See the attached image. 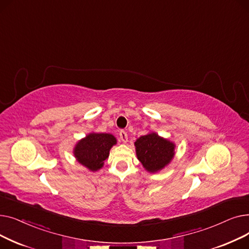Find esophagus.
Here are the masks:
<instances>
[{
    "label": "esophagus",
    "instance_id": "1",
    "mask_svg": "<svg viewBox=\"0 0 249 249\" xmlns=\"http://www.w3.org/2000/svg\"><path fill=\"white\" fill-rule=\"evenodd\" d=\"M119 135H120V139L122 140V142L126 143L128 141V136H127V133L124 131V130H120L119 131Z\"/></svg>",
    "mask_w": 249,
    "mask_h": 249
}]
</instances>
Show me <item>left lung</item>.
<instances>
[{
	"label": "left lung",
	"instance_id": "8db88e82",
	"mask_svg": "<svg viewBox=\"0 0 249 249\" xmlns=\"http://www.w3.org/2000/svg\"><path fill=\"white\" fill-rule=\"evenodd\" d=\"M134 144L138 160L150 173L160 171L175 155L174 143L160 137L156 133L139 137Z\"/></svg>",
	"mask_w": 249,
	"mask_h": 249
}]
</instances>
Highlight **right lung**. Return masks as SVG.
I'll use <instances>...</instances> for the list:
<instances>
[{
  "mask_svg": "<svg viewBox=\"0 0 249 249\" xmlns=\"http://www.w3.org/2000/svg\"><path fill=\"white\" fill-rule=\"evenodd\" d=\"M116 142V138L111 134L90 133L77 142L74 156L78 162L88 167L89 171L96 172L108 159L109 151Z\"/></svg>",
  "mask_w": 249,
  "mask_h": 249,
  "instance_id": "add662e5",
  "label": "right lung"
}]
</instances>
